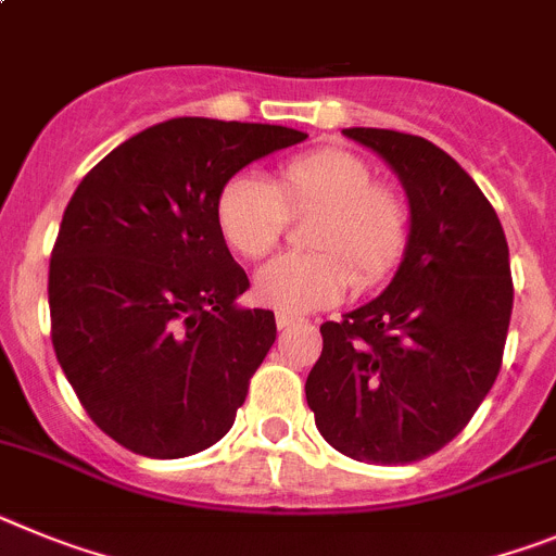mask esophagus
I'll use <instances>...</instances> for the list:
<instances>
[{
  "mask_svg": "<svg viewBox=\"0 0 556 556\" xmlns=\"http://www.w3.org/2000/svg\"><path fill=\"white\" fill-rule=\"evenodd\" d=\"M299 325L296 316H288V313H277V327L279 330H288V327Z\"/></svg>",
  "mask_w": 556,
  "mask_h": 556,
  "instance_id": "1",
  "label": "esophagus"
}]
</instances>
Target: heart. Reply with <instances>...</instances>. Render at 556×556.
Segmentation results:
<instances>
[{
    "label": "heart",
    "mask_w": 556,
    "mask_h": 556,
    "mask_svg": "<svg viewBox=\"0 0 556 556\" xmlns=\"http://www.w3.org/2000/svg\"><path fill=\"white\" fill-rule=\"evenodd\" d=\"M318 212L307 245L313 254H282L254 277L260 305L288 316L321 311L344 299L352 279L378 288L392 277L408 245L412 218L403 198L375 185L358 153L321 148L282 162L274 178L231 176L215 201V224L235 254L257 260L282 238L288 215Z\"/></svg>",
    "instance_id": "b5f03b06"
}]
</instances>
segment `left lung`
<instances>
[{
	"label": "left lung",
	"mask_w": 556,
	"mask_h": 556,
	"mask_svg": "<svg viewBox=\"0 0 556 556\" xmlns=\"http://www.w3.org/2000/svg\"><path fill=\"white\" fill-rule=\"evenodd\" d=\"M408 198L392 282L321 325L305 394L318 433L369 465H408L456 437L501 369L511 316L509 245L479 185L442 148L386 128H344Z\"/></svg>",
	"instance_id": "1"
}]
</instances>
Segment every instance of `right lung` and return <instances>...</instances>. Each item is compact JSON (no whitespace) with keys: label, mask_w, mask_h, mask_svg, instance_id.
I'll use <instances>...</instances> for the list:
<instances>
[{"label":"right lung","mask_w":556,"mask_h":556,"mask_svg":"<svg viewBox=\"0 0 556 556\" xmlns=\"http://www.w3.org/2000/svg\"><path fill=\"white\" fill-rule=\"evenodd\" d=\"M305 139L176 117L125 139L77 185L50 260L52 346L86 414L128 451L192 456L238 417L277 321L238 305L249 277L215 201L245 164Z\"/></svg>","instance_id":"add662e5"}]
</instances>
